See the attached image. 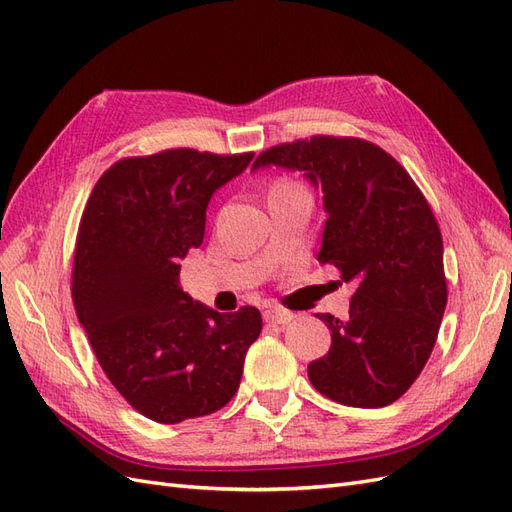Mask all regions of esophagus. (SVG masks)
<instances>
[{"mask_svg": "<svg viewBox=\"0 0 512 512\" xmlns=\"http://www.w3.org/2000/svg\"><path fill=\"white\" fill-rule=\"evenodd\" d=\"M294 317H296L294 313L279 309V306H270V309L264 311V319L268 321V324H289Z\"/></svg>", "mask_w": 512, "mask_h": 512, "instance_id": "esophagus-1", "label": "esophagus"}]
</instances>
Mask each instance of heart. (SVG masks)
Masks as SVG:
<instances>
[{"mask_svg":"<svg viewBox=\"0 0 512 512\" xmlns=\"http://www.w3.org/2000/svg\"><path fill=\"white\" fill-rule=\"evenodd\" d=\"M281 186H296V184L289 182V180H279V182H274L272 188H281Z\"/></svg>","mask_w":512,"mask_h":512,"instance_id":"heart-1","label":"heart"}]
</instances>
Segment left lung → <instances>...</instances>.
<instances>
[{"label": "left lung", "instance_id": "left-lung-1", "mask_svg": "<svg viewBox=\"0 0 512 512\" xmlns=\"http://www.w3.org/2000/svg\"><path fill=\"white\" fill-rule=\"evenodd\" d=\"M304 171L321 186L326 227L319 264L356 291L345 319L317 313L332 332L309 379L349 407H384L410 390L433 352L446 309L444 244L412 175L379 145L315 135L261 152L253 169Z\"/></svg>", "mask_w": 512, "mask_h": 512}]
</instances>
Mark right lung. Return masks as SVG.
<instances>
[{
    "instance_id": "1",
    "label": "right lung",
    "mask_w": 512,
    "mask_h": 512,
    "mask_svg": "<svg viewBox=\"0 0 512 512\" xmlns=\"http://www.w3.org/2000/svg\"><path fill=\"white\" fill-rule=\"evenodd\" d=\"M253 152L173 148L130 156L100 175L72 255V302L102 371L145 418L208 416L238 392L261 313H216L180 287V259L199 248L216 188Z\"/></svg>"
}]
</instances>
